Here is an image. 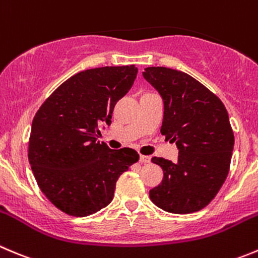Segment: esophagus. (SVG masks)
I'll return each mask as SVG.
<instances>
[{
    "label": "esophagus",
    "instance_id": "esophagus-1",
    "mask_svg": "<svg viewBox=\"0 0 258 258\" xmlns=\"http://www.w3.org/2000/svg\"><path fill=\"white\" fill-rule=\"evenodd\" d=\"M150 157L149 156H144V155H141V156H140V162H141V164H149L150 162Z\"/></svg>",
    "mask_w": 258,
    "mask_h": 258
}]
</instances>
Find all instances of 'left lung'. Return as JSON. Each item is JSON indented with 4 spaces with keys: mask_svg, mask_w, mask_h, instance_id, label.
Masks as SVG:
<instances>
[{
    "mask_svg": "<svg viewBox=\"0 0 258 258\" xmlns=\"http://www.w3.org/2000/svg\"><path fill=\"white\" fill-rule=\"evenodd\" d=\"M144 78L164 101L161 134L179 149L177 162L162 157L164 179L150 199L165 212L187 214L208 206L223 185L231 165L234 135L221 99L184 72L149 67Z\"/></svg>",
    "mask_w": 258,
    "mask_h": 258,
    "instance_id": "8db88e82",
    "label": "left lung"
}]
</instances>
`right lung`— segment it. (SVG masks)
<instances>
[{"instance_id": "obj_1", "label": "right lung", "mask_w": 258, "mask_h": 258, "mask_svg": "<svg viewBox=\"0 0 258 258\" xmlns=\"http://www.w3.org/2000/svg\"><path fill=\"white\" fill-rule=\"evenodd\" d=\"M135 66L88 69L71 77L32 121L29 162L44 196L64 213L87 217L108 206L122 172L139 161L135 150L97 141L117 102L131 89Z\"/></svg>"}]
</instances>
